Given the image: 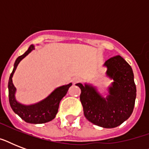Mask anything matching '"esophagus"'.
<instances>
[{
    "instance_id": "34e87169",
    "label": "esophagus",
    "mask_w": 149,
    "mask_h": 149,
    "mask_svg": "<svg viewBox=\"0 0 149 149\" xmlns=\"http://www.w3.org/2000/svg\"><path fill=\"white\" fill-rule=\"evenodd\" d=\"M72 82H73L74 84H76L77 82H79V79H78L77 77H74V78L72 79Z\"/></svg>"
}]
</instances>
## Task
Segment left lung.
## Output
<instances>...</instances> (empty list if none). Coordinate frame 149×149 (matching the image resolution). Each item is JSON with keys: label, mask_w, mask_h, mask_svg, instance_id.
Listing matches in <instances>:
<instances>
[{"label": "left lung", "mask_w": 149, "mask_h": 149, "mask_svg": "<svg viewBox=\"0 0 149 149\" xmlns=\"http://www.w3.org/2000/svg\"><path fill=\"white\" fill-rule=\"evenodd\" d=\"M107 75L113 80L109 95L102 97L93 86L77 84L81 90L80 101L89 121L100 127L112 128L128 119L134 110L136 86L132 67L120 56L105 62Z\"/></svg>", "instance_id": "1"}]
</instances>
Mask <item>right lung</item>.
I'll return each mask as SVG.
<instances>
[{
  "label": "right lung",
  "instance_id": "right-lung-1",
  "mask_svg": "<svg viewBox=\"0 0 149 149\" xmlns=\"http://www.w3.org/2000/svg\"><path fill=\"white\" fill-rule=\"evenodd\" d=\"M34 45H31L22 56L17 57L15 61L14 69L10 73L8 81V96L9 103L11 108L15 113H16L20 118L23 119L25 122L31 124H43L49 122L55 118L56 114L58 112L59 102L64 96L66 94L68 90L71 86L72 84L65 85L56 88L47 98L42 101L33 105H23L16 101L15 98V87L12 82V77L17 68L18 63L22 58H24L27 55H29L34 49Z\"/></svg>",
  "mask_w": 149,
  "mask_h": 149
}]
</instances>
